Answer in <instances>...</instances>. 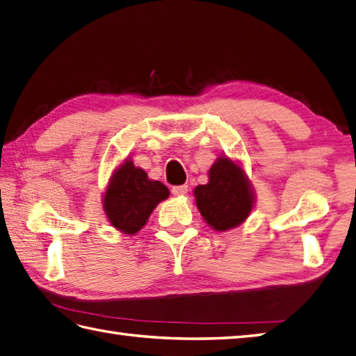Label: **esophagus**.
I'll use <instances>...</instances> for the list:
<instances>
[{"label":"esophagus","mask_w":356,"mask_h":356,"mask_svg":"<svg viewBox=\"0 0 356 356\" xmlns=\"http://www.w3.org/2000/svg\"><path fill=\"white\" fill-rule=\"evenodd\" d=\"M171 193L174 194V196H177V197H180V196H186V194H188V185H177V186H172Z\"/></svg>","instance_id":"esophagus-1"}]
</instances>
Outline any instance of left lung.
I'll use <instances>...</instances> for the list:
<instances>
[{
    "label": "left lung",
    "instance_id": "left-lung-1",
    "mask_svg": "<svg viewBox=\"0 0 356 356\" xmlns=\"http://www.w3.org/2000/svg\"><path fill=\"white\" fill-rule=\"evenodd\" d=\"M202 218L216 232H227L245 220L254 205V193L245 171L220 156L208 171V184L194 188Z\"/></svg>",
    "mask_w": 356,
    "mask_h": 356
}]
</instances>
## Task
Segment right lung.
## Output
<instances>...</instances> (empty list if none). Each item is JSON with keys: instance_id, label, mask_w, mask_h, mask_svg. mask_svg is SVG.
Here are the masks:
<instances>
[{"instance_id": "add662e5", "label": "right lung", "mask_w": 356, "mask_h": 356, "mask_svg": "<svg viewBox=\"0 0 356 356\" xmlns=\"http://www.w3.org/2000/svg\"><path fill=\"white\" fill-rule=\"evenodd\" d=\"M168 196V188L148 179V174L127 159L109 179L103 196L104 214L118 232L132 236L140 232L152 210Z\"/></svg>"}]
</instances>
